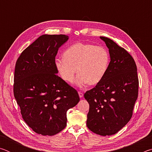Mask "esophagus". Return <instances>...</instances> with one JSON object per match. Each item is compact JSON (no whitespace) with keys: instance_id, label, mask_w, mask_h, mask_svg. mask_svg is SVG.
Masks as SVG:
<instances>
[{"instance_id":"34e87169","label":"esophagus","mask_w":152,"mask_h":152,"mask_svg":"<svg viewBox=\"0 0 152 152\" xmlns=\"http://www.w3.org/2000/svg\"><path fill=\"white\" fill-rule=\"evenodd\" d=\"M78 94H79V97L80 98H82L83 97V93L82 92H78Z\"/></svg>"}]
</instances>
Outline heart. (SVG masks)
<instances>
[{
    "mask_svg": "<svg viewBox=\"0 0 152 152\" xmlns=\"http://www.w3.org/2000/svg\"><path fill=\"white\" fill-rule=\"evenodd\" d=\"M64 59H56L55 68L64 82L72 83L76 72V84L83 86L88 83L95 85L106 75L110 62L109 51L101 46L76 43L67 48Z\"/></svg>",
    "mask_w": 152,
    "mask_h": 152,
    "instance_id": "b5f03b06",
    "label": "heart"
}]
</instances>
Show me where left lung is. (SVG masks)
<instances>
[{
    "label": "left lung",
    "instance_id": "1",
    "mask_svg": "<svg viewBox=\"0 0 152 152\" xmlns=\"http://www.w3.org/2000/svg\"><path fill=\"white\" fill-rule=\"evenodd\" d=\"M110 61L103 79L84 96L89 104L86 125L100 135H112L129 121L138 96L137 66L132 56L109 38L100 37Z\"/></svg>",
    "mask_w": 152,
    "mask_h": 152
}]
</instances>
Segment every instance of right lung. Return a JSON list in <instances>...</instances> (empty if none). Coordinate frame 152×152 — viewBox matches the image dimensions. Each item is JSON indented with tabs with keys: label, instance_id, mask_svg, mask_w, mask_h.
Returning <instances> with one entry per match:
<instances>
[{
	"label": "right lung",
	"instance_id": "right-lung-1",
	"mask_svg": "<svg viewBox=\"0 0 152 152\" xmlns=\"http://www.w3.org/2000/svg\"><path fill=\"white\" fill-rule=\"evenodd\" d=\"M66 35H43L23 51L15 69L14 96L22 117L35 133L54 135L66 126V113L80 101L57 75L55 59Z\"/></svg>",
	"mask_w": 152,
	"mask_h": 152
}]
</instances>
